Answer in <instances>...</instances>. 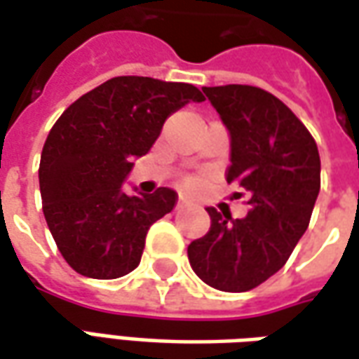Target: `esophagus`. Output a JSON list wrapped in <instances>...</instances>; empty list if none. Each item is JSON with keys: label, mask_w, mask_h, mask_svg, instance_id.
Instances as JSON below:
<instances>
[{"label": "esophagus", "mask_w": 359, "mask_h": 359, "mask_svg": "<svg viewBox=\"0 0 359 359\" xmlns=\"http://www.w3.org/2000/svg\"><path fill=\"white\" fill-rule=\"evenodd\" d=\"M187 203H189V201L185 199L184 195H180V197H177V203H175V207H177V209H182V207H185Z\"/></svg>", "instance_id": "obj_1"}]
</instances>
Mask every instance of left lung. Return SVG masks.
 I'll list each match as a JSON object with an SVG mask.
<instances>
[{
    "label": "left lung",
    "instance_id": "left-lung-1",
    "mask_svg": "<svg viewBox=\"0 0 359 359\" xmlns=\"http://www.w3.org/2000/svg\"><path fill=\"white\" fill-rule=\"evenodd\" d=\"M203 93L231 135L226 182L241 185L248 215L207 207L209 232L187 246L194 271L229 293L258 287L285 266L305 234L320 189L315 138L295 113L254 86H217Z\"/></svg>",
    "mask_w": 359,
    "mask_h": 359
}]
</instances>
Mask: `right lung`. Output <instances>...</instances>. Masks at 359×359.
I'll return each mask as SVG.
<instances>
[{"label":"right lung","mask_w":359,"mask_h":359,"mask_svg":"<svg viewBox=\"0 0 359 359\" xmlns=\"http://www.w3.org/2000/svg\"><path fill=\"white\" fill-rule=\"evenodd\" d=\"M189 101H205L191 83L118 76L74 101L54 123L39 184L46 224L72 269L115 279L140 264L148 229L174 209L177 194L158 187L128 195L123 182L165 118Z\"/></svg>","instance_id":"right-lung-1"}]
</instances>
